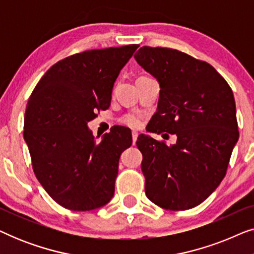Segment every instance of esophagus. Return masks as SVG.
Here are the masks:
<instances>
[{"label":"esophagus","instance_id":"obj_1","mask_svg":"<svg viewBox=\"0 0 254 254\" xmlns=\"http://www.w3.org/2000/svg\"><path fill=\"white\" fill-rule=\"evenodd\" d=\"M137 136H138V134L136 133V131H131V137H133V144H135V142H136V140H137Z\"/></svg>","mask_w":254,"mask_h":254}]
</instances>
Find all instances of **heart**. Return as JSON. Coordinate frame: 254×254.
<instances>
[{"mask_svg": "<svg viewBox=\"0 0 254 254\" xmlns=\"http://www.w3.org/2000/svg\"><path fill=\"white\" fill-rule=\"evenodd\" d=\"M123 124L127 125V126H129L131 128H137L141 126L142 124V119H141V116L140 114H136V113H130V114H127V116H125L123 118Z\"/></svg>", "mask_w": 254, "mask_h": 254, "instance_id": "obj_1", "label": "heart"}]
</instances>
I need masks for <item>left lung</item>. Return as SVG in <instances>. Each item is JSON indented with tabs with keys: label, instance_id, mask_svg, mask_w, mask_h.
<instances>
[{
	"label": "left lung",
	"instance_id": "obj_1",
	"mask_svg": "<svg viewBox=\"0 0 254 254\" xmlns=\"http://www.w3.org/2000/svg\"><path fill=\"white\" fill-rule=\"evenodd\" d=\"M134 58L161 86L149 131L177 135L172 145L138 135L145 195L164 209H190L227 173L239 136L234 93L213 65L180 51L143 46Z\"/></svg>",
	"mask_w": 254,
	"mask_h": 254
}]
</instances>
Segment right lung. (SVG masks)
I'll return each mask as SVG.
<instances>
[{"label": "right lung", "mask_w": 254, "mask_h": 254, "mask_svg": "<svg viewBox=\"0 0 254 254\" xmlns=\"http://www.w3.org/2000/svg\"><path fill=\"white\" fill-rule=\"evenodd\" d=\"M138 45L91 50L48 69L32 91L24 140L37 179L55 202L76 211L113 197L121 152L131 133L116 127L97 142L88 123L110 107L114 82Z\"/></svg>", "instance_id": "obj_1"}]
</instances>
